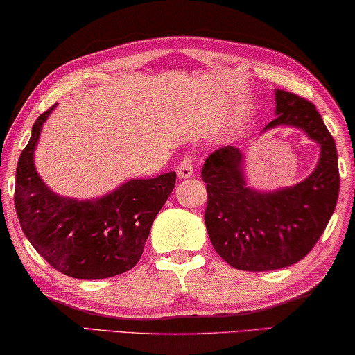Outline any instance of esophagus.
<instances>
[{
  "mask_svg": "<svg viewBox=\"0 0 355 355\" xmlns=\"http://www.w3.org/2000/svg\"><path fill=\"white\" fill-rule=\"evenodd\" d=\"M193 161H194V156L189 155V153L182 157V161H180L178 168H177L178 178H189V177L194 175Z\"/></svg>",
  "mask_w": 355,
  "mask_h": 355,
  "instance_id": "34e87169",
  "label": "esophagus"
}]
</instances>
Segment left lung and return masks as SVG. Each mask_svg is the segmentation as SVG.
<instances>
[{
	"mask_svg": "<svg viewBox=\"0 0 355 355\" xmlns=\"http://www.w3.org/2000/svg\"><path fill=\"white\" fill-rule=\"evenodd\" d=\"M276 114L263 132L298 127L320 145V159L308 178L269 193L248 188L244 156L234 146L214 151L202 167L207 183L204 220L211 245L241 271H272L304 258L329 225L340 193L335 140L314 105L277 89Z\"/></svg>",
	"mask_w": 355,
	"mask_h": 355,
	"instance_id": "8db88e82",
	"label": "left lung"
}]
</instances>
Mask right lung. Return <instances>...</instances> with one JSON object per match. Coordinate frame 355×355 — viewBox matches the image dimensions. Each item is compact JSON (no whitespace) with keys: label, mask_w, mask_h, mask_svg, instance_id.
Listing matches in <instances>:
<instances>
[{"label":"right lung","mask_w":355,"mask_h":355,"mask_svg":"<svg viewBox=\"0 0 355 355\" xmlns=\"http://www.w3.org/2000/svg\"><path fill=\"white\" fill-rule=\"evenodd\" d=\"M55 105L31 129L15 171L14 205L35 250L65 276L105 279L139 263L151 225L175 187V172L130 180L103 198H62L42 183L33 155L41 127Z\"/></svg>","instance_id":"right-lung-1"}]
</instances>
